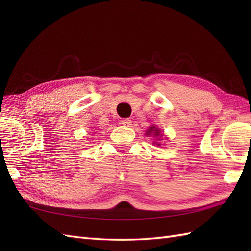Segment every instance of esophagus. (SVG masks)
<instances>
[{"instance_id": "34e87169", "label": "esophagus", "mask_w": 251, "mask_h": 251, "mask_svg": "<svg viewBox=\"0 0 251 251\" xmlns=\"http://www.w3.org/2000/svg\"><path fill=\"white\" fill-rule=\"evenodd\" d=\"M121 123H122V124L124 125V126H126V127H130V126H131V120H129V119L122 120Z\"/></svg>"}]
</instances>
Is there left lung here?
I'll return each mask as SVG.
<instances>
[{"instance_id": "8db88e82", "label": "left lung", "mask_w": 251, "mask_h": 251, "mask_svg": "<svg viewBox=\"0 0 251 251\" xmlns=\"http://www.w3.org/2000/svg\"><path fill=\"white\" fill-rule=\"evenodd\" d=\"M159 131H161V130L155 128V127H150V128H149L148 131H147V135L153 134V136H159ZM157 146H159V143H157Z\"/></svg>"}]
</instances>
